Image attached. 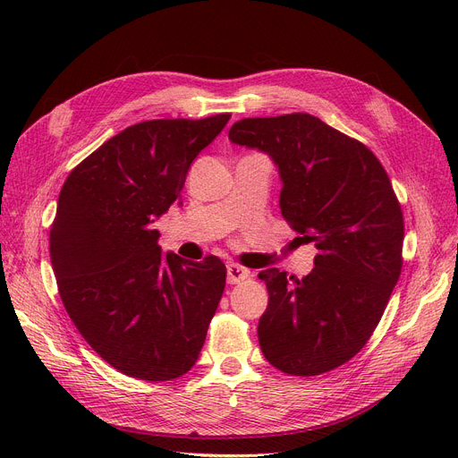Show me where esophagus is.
<instances>
[{
  "instance_id": "obj_1",
  "label": "esophagus",
  "mask_w": 458,
  "mask_h": 458,
  "mask_svg": "<svg viewBox=\"0 0 458 458\" xmlns=\"http://www.w3.org/2000/svg\"><path fill=\"white\" fill-rule=\"evenodd\" d=\"M226 275H228V284H237V282H243L245 278H249L250 271L242 266H237V263H228Z\"/></svg>"
}]
</instances>
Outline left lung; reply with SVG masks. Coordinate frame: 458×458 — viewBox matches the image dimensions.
Here are the masks:
<instances>
[{
	"label": "left lung",
	"mask_w": 458,
	"mask_h": 458,
	"mask_svg": "<svg viewBox=\"0 0 458 458\" xmlns=\"http://www.w3.org/2000/svg\"><path fill=\"white\" fill-rule=\"evenodd\" d=\"M228 139L267 154L282 180L280 209L314 242L302 280L261 271L269 304L258 323L276 369L314 377L345 364L377 328L403 267V211L375 154L314 114L243 118Z\"/></svg>",
	"instance_id": "obj_1"
}]
</instances>
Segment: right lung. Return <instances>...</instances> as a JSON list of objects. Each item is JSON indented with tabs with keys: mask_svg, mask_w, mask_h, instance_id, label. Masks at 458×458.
<instances>
[{
	"mask_svg": "<svg viewBox=\"0 0 458 458\" xmlns=\"http://www.w3.org/2000/svg\"><path fill=\"white\" fill-rule=\"evenodd\" d=\"M230 116L133 124L61 189L50 230L59 295L85 342L120 373L173 380L199 360L226 267L216 256H163L152 223L180 200L191 163Z\"/></svg>",
	"mask_w": 458,
	"mask_h": 458,
	"instance_id": "obj_1",
	"label": "right lung"
}]
</instances>
